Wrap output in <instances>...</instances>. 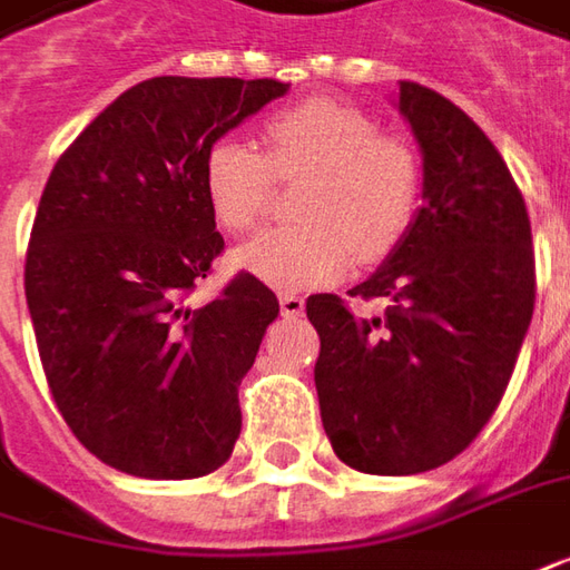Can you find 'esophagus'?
<instances>
[{"label":"esophagus","mask_w":570,"mask_h":570,"mask_svg":"<svg viewBox=\"0 0 570 570\" xmlns=\"http://www.w3.org/2000/svg\"><path fill=\"white\" fill-rule=\"evenodd\" d=\"M305 312V299L296 293H281V315L284 317H299Z\"/></svg>","instance_id":"obj_1"}]
</instances>
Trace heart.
I'll return each mask as SVG.
<instances>
[{"label": "heart", "mask_w": 570, "mask_h": 570, "mask_svg": "<svg viewBox=\"0 0 570 570\" xmlns=\"http://www.w3.org/2000/svg\"><path fill=\"white\" fill-rule=\"evenodd\" d=\"M262 155L239 137H220L205 153V196L224 230L243 234L265 215L274 177L305 174L296 193L302 220L271 227L243 243L234 265L277 289L324 284L346 268L352 249L377 262L415 218L421 168L396 137L336 99H305L265 124Z\"/></svg>", "instance_id": "b5f03b06"}]
</instances>
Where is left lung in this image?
<instances>
[{"instance_id":"obj_1","label":"left lung","mask_w":570,"mask_h":570,"mask_svg":"<svg viewBox=\"0 0 570 570\" xmlns=\"http://www.w3.org/2000/svg\"><path fill=\"white\" fill-rule=\"evenodd\" d=\"M399 115L421 149V208L352 296L305 302L321 336V421L343 462L383 478L446 464L483 431L533 315L530 218L499 149L446 96L399 80Z\"/></svg>"}]
</instances>
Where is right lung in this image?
Returning a JSON list of instances; mask_svg holds the SVG:
<instances>
[{"label": "right lung", "mask_w": 570, "mask_h": 570, "mask_svg": "<svg viewBox=\"0 0 570 570\" xmlns=\"http://www.w3.org/2000/svg\"><path fill=\"white\" fill-rule=\"evenodd\" d=\"M286 90L268 77L142 80L46 180L24 265L42 371L73 436L124 474L203 478L234 452L239 383L281 305L253 274L187 305L224 249L205 153Z\"/></svg>", "instance_id": "obj_1"}]
</instances>
